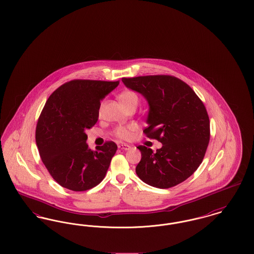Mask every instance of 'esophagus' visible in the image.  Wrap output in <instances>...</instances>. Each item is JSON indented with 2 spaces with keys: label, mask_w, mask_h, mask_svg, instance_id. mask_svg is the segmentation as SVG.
<instances>
[{
  "label": "esophagus",
  "mask_w": 254,
  "mask_h": 254,
  "mask_svg": "<svg viewBox=\"0 0 254 254\" xmlns=\"http://www.w3.org/2000/svg\"><path fill=\"white\" fill-rule=\"evenodd\" d=\"M119 148L123 149V150H128L130 148V145H127V144H122V145H119Z\"/></svg>",
  "instance_id": "1"
}]
</instances>
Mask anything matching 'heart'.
Here are the masks:
<instances>
[{"label":"heart","mask_w":254,"mask_h":254,"mask_svg":"<svg viewBox=\"0 0 254 254\" xmlns=\"http://www.w3.org/2000/svg\"><path fill=\"white\" fill-rule=\"evenodd\" d=\"M118 99L121 102V104L124 108H127V106H129L131 104H138V101H139L137 94L134 91H131V90H126V91L122 92L121 94H119ZM104 105H105L104 102H102L100 104V107H99V112L100 113L103 110ZM136 129H137V126L135 124H130L128 126H120V127H117L113 130V134L118 139L127 140V139H128L130 137L131 132L134 131V130H136Z\"/></svg>","instance_id":"heart-1"}]
</instances>
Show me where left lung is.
I'll list each match as a JSON object with an SVG mask.
<instances>
[{
    "instance_id": "8db88e82",
    "label": "left lung",
    "mask_w": 254,
    "mask_h": 254,
    "mask_svg": "<svg viewBox=\"0 0 254 254\" xmlns=\"http://www.w3.org/2000/svg\"><path fill=\"white\" fill-rule=\"evenodd\" d=\"M127 88L148 103L144 133L162 143L153 152L139 145L142 159L136 167L145 184L169 189L187 180L201 165L209 142V119L203 102L192 88L169 75L122 78Z\"/></svg>"
}]
</instances>
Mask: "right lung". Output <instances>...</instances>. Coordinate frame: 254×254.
Wrapping results in <instances>:
<instances>
[{
	"mask_svg": "<svg viewBox=\"0 0 254 254\" xmlns=\"http://www.w3.org/2000/svg\"><path fill=\"white\" fill-rule=\"evenodd\" d=\"M118 85L72 80L48 99L37 123L36 144L44 165L63 188L85 191L105 178L117 145L110 141L91 150L85 129L96 124L101 100Z\"/></svg>",
	"mask_w": 254,
	"mask_h": 254,
	"instance_id": "1",
	"label": "right lung"
}]
</instances>
